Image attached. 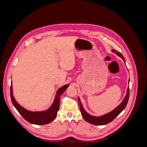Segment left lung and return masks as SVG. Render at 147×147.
Masks as SVG:
<instances>
[{
    "mask_svg": "<svg viewBox=\"0 0 147 147\" xmlns=\"http://www.w3.org/2000/svg\"><path fill=\"white\" fill-rule=\"evenodd\" d=\"M112 51L113 53H115V54L118 55L119 57H121V58L124 61V64H126L125 59H124L123 56L121 54V53L117 52L115 50H112ZM128 83L129 84V79ZM129 87L128 86L127 89V93L126 94V96L124 97V98L123 100L121 103L118 106H117L113 110L111 111V112H110L109 113H106L104 115H102V116H100V117L92 116V115L89 114L87 112H86V110L84 109L83 105L81 102V100L79 98V97H78V104L80 106V112L84 119L86 120L87 122L90 123L92 124H94V125H97V126H101V125H105V124L110 123L111 121H112L113 120L116 118L124 109H125L129 100Z\"/></svg>",
    "mask_w": 147,
    "mask_h": 147,
    "instance_id": "obj_1",
    "label": "left lung"
}]
</instances>
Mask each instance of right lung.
Wrapping results in <instances>:
<instances>
[{"instance_id": "1", "label": "right lung", "mask_w": 147, "mask_h": 147, "mask_svg": "<svg viewBox=\"0 0 147 147\" xmlns=\"http://www.w3.org/2000/svg\"><path fill=\"white\" fill-rule=\"evenodd\" d=\"M69 87V84H65L57 90L53 104L50 108L41 112H31L21 106L15 100L13 94L12 82L10 87V96L13 105L20 115L29 123L37 125H44L52 122L54 120L59 109L60 96Z\"/></svg>"}]
</instances>
